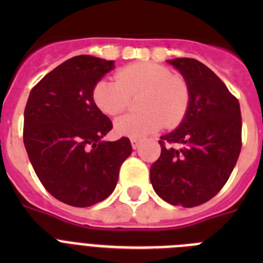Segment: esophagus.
<instances>
[{"mask_svg": "<svg viewBox=\"0 0 263 263\" xmlns=\"http://www.w3.org/2000/svg\"><path fill=\"white\" fill-rule=\"evenodd\" d=\"M139 143H141V141H139V139H134V138H132V147H133L134 150H136V148H138Z\"/></svg>", "mask_w": 263, "mask_h": 263, "instance_id": "1", "label": "esophagus"}]
</instances>
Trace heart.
Masks as SVG:
<instances>
[{"mask_svg":"<svg viewBox=\"0 0 263 263\" xmlns=\"http://www.w3.org/2000/svg\"><path fill=\"white\" fill-rule=\"evenodd\" d=\"M141 94V111L122 116L115 122L118 136L143 138L163 126H178L187 116L191 93L184 79L174 76L166 66L153 62L132 63L118 69L116 81L101 79L92 89L95 105L106 116H117Z\"/></svg>","mask_w":263,"mask_h":263,"instance_id":"obj_1","label":"heart"}]
</instances>
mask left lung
<instances>
[{
    "instance_id": "1",
    "label": "left lung",
    "mask_w": 263,
    "mask_h": 263,
    "mask_svg": "<svg viewBox=\"0 0 263 263\" xmlns=\"http://www.w3.org/2000/svg\"><path fill=\"white\" fill-rule=\"evenodd\" d=\"M168 63L184 78L191 103L178 129L160 137V157L152 164L150 180L164 201L192 208L217 195L236 166L242 146L241 109L201 62L178 58Z\"/></svg>"
}]
</instances>
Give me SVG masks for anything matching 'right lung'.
<instances>
[{
    "label": "right lung",
    "mask_w": 263,
    "mask_h": 263,
    "mask_svg": "<svg viewBox=\"0 0 263 263\" xmlns=\"http://www.w3.org/2000/svg\"><path fill=\"white\" fill-rule=\"evenodd\" d=\"M90 55L66 60L39 81L25 108L23 143L43 187L72 206L105 200L132 154L129 138L101 141L113 125L92 89L115 64Z\"/></svg>",
    "instance_id": "1"
}]
</instances>
